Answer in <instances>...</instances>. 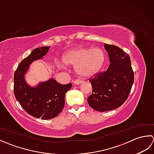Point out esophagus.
<instances>
[{
	"instance_id": "1",
	"label": "esophagus",
	"mask_w": 154,
	"mask_h": 154,
	"mask_svg": "<svg viewBox=\"0 0 154 154\" xmlns=\"http://www.w3.org/2000/svg\"><path fill=\"white\" fill-rule=\"evenodd\" d=\"M83 81H81V80H79V79H75V81H74V83L75 84H76V85H79V84H81V83H82Z\"/></svg>"
}]
</instances>
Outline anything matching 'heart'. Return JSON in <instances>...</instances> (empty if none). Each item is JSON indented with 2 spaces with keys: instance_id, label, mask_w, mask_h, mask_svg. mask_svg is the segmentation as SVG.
I'll return each instance as SVG.
<instances>
[{
  "instance_id": "obj_1",
  "label": "heart",
  "mask_w": 154,
  "mask_h": 154,
  "mask_svg": "<svg viewBox=\"0 0 154 154\" xmlns=\"http://www.w3.org/2000/svg\"><path fill=\"white\" fill-rule=\"evenodd\" d=\"M63 60L66 65H76V71L80 76L89 77L103 67L105 54L99 48H81L69 52Z\"/></svg>"
}]
</instances>
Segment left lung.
Masks as SVG:
<instances>
[{
    "label": "left lung",
    "instance_id": "1",
    "mask_svg": "<svg viewBox=\"0 0 154 154\" xmlns=\"http://www.w3.org/2000/svg\"><path fill=\"white\" fill-rule=\"evenodd\" d=\"M110 64L106 71L89 79L93 93L87 98L89 106L99 112L117 109L128 97L134 83V71L128 54L116 45L104 44Z\"/></svg>",
    "mask_w": 154,
    "mask_h": 154
}]
</instances>
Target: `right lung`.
Here are the masks:
<instances>
[{"instance_id": "right-lung-1", "label": "right lung", "mask_w": 154, "mask_h": 154, "mask_svg": "<svg viewBox=\"0 0 154 154\" xmlns=\"http://www.w3.org/2000/svg\"><path fill=\"white\" fill-rule=\"evenodd\" d=\"M50 47L34 49L28 57L19 64L14 75V93L16 100L30 115L42 120L56 117L63 109L65 95L72 83L63 85L54 79L40 83L37 87H29L26 83L24 75L34 61L47 54Z\"/></svg>"}]
</instances>
